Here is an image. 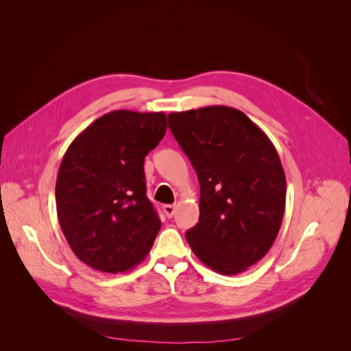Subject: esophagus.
<instances>
[{"mask_svg":"<svg viewBox=\"0 0 351 351\" xmlns=\"http://www.w3.org/2000/svg\"><path fill=\"white\" fill-rule=\"evenodd\" d=\"M162 209H164L165 215H167L168 218L174 217V214H176V205H164V206H162Z\"/></svg>","mask_w":351,"mask_h":351,"instance_id":"esophagus-1","label":"esophagus"}]
</instances>
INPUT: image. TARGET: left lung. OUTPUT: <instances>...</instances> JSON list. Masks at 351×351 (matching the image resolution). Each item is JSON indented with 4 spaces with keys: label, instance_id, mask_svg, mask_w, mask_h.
<instances>
[{
    "label": "left lung",
    "instance_id": "8db88e82",
    "mask_svg": "<svg viewBox=\"0 0 351 351\" xmlns=\"http://www.w3.org/2000/svg\"><path fill=\"white\" fill-rule=\"evenodd\" d=\"M168 125L200 184L199 222L186 232L190 247L222 275L247 271L272 247L284 217L277 149L246 114L224 105L171 112Z\"/></svg>",
    "mask_w": 351,
    "mask_h": 351
}]
</instances>
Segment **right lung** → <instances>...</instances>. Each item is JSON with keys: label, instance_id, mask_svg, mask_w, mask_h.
Wrapping results in <instances>:
<instances>
[{"label": "right lung", "instance_id": "obj_1", "mask_svg": "<svg viewBox=\"0 0 351 351\" xmlns=\"http://www.w3.org/2000/svg\"><path fill=\"white\" fill-rule=\"evenodd\" d=\"M167 132L164 112L111 111L71 142L58 169V221L76 256L108 274L149 253L161 219L146 197L145 156Z\"/></svg>", "mask_w": 351, "mask_h": 351}]
</instances>
